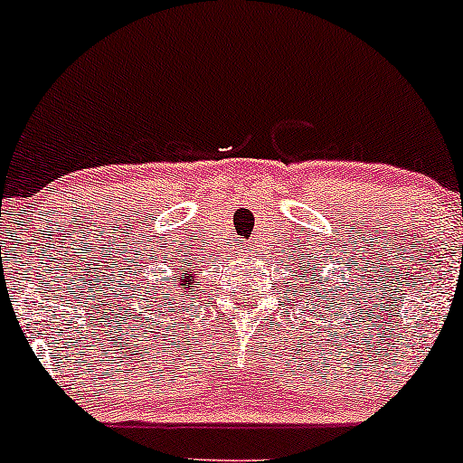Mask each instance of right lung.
<instances>
[{
    "mask_svg": "<svg viewBox=\"0 0 463 463\" xmlns=\"http://www.w3.org/2000/svg\"><path fill=\"white\" fill-rule=\"evenodd\" d=\"M189 280H191V274H184V269H183V276H180L178 285H191ZM174 283H176V280H174ZM167 298H169V296H167Z\"/></svg>",
    "mask_w": 463,
    "mask_h": 463,
    "instance_id": "obj_1",
    "label": "right lung"
}]
</instances>
